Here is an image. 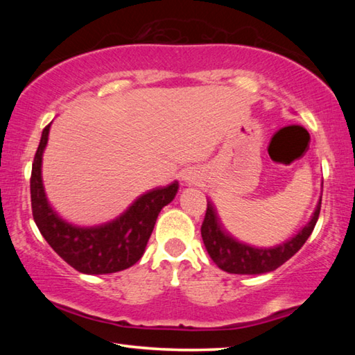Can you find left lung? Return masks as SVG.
<instances>
[{"mask_svg":"<svg viewBox=\"0 0 355 355\" xmlns=\"http://www.w3.org/2000/svg\"><path fill=\"white\" fill-rule=\"evenodd\" d=\"M320 205L322 200L315 207L310 223L296 236L275 247H254L236 239L225 230L212 201H207L205 221L201 224V236L210 258L221 270L235 275L267 273L281 267L294 253L300 250L319 220Z\"/></svg>","mask_w":355,"mask_h":355,"instance_id":"left-lung-1","label":"left lung"}]
</instances>
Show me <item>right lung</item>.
Instances as JSON below:
<instances>
[{
  "mask_svg": "<svg viewBox=\"0 0 355 355\" xmlns=\"http://www.w3.org/2000/svg\"><path fill=\"white\" fill-rule=\"evenodd\" d=\"M49 131L50 123L42 131L30 177L32 214L41 235L53 250L80 273L107 275L134 266L145 252L160 210L175 197L178 182L140 195L125 212L108 223H70L51 207L44 192L41 163Z\"/></svg>",
  "mask_w": 355,
  "mask_h": 355,
  "instance_id": "add662e5",
  "label": "right lung"
}]
</instances>
